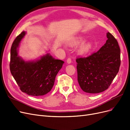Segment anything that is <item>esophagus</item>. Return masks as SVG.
Here are the masks:
<instances>
[{
    "mask_svg": "<svg viewBox=\"0 0 130 130\" xmlns=\"http://www.w3.org/2000/svg\"><path fill=\"white\" fill-rule=\"evenodd\" d=\"M66 61H67V62H68V64H71V62H72V59H71V58H68V59H67Z\"/></svg>",
    "mask_w": 130,
    "mask_h": 130,
    "instance_id": "34e87169",
    "label": "esophagus"
}]
</instances>
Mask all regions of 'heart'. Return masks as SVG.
<instances>
[{
  "label": "heart",
  "instance_id": "1",
  "mask_svg": "<svg viewBox=\"0 0 130 130\" xmlns=\"http://www.w3.org/2000/svg\"><path fill=\"white\" fill-rule=\"evenodd\" d=\"M85 38L83 36H79L75 37L72 40H71L69 43V45L71 46H76L79 45L81 43L84 42ZM93 48V45L90 42L85 43L81 45L78 49V52L80 55H85L89 53Z\"/></svg>",
  "mask_w": 130,
  "mask_h": 130
}]
</instances>
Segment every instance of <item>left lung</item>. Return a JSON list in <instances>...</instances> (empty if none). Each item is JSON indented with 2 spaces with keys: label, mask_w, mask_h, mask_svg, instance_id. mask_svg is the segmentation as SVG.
<instances>
[{
  "label": "left lung",
  "mask_w": 130,
  "mask_h": 130,
  "mask_svg": "<svg viewBox=\"0 0 130 130\" xmlns=\"http://www.w3.org/2000/svg\"><path fill=\"white\" fill-rule=\"evenodd\" d=\"M108 40L97 52L76 58L78 81L85 92L96 94L107 89L121 65V50L117 40L108 32Z\"/></svg>",
  "instance_id": "left-lung-1"
}]
</instances>
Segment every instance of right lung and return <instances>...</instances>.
Here are the masks:
<instances>
[{
    "label": "right lung",
    "mask_w": 130,
    "mask_h": 130,
    "mask_svg": "<svg viewBox=\"0 0 130 130\" xmlns=\"http://www.w3.org/2000/svg\"><path fill=\"white\" fill-rule=\"evenodd\" d=\"M25 34L22 31L12 43L9 69L22 92L34 96H43L52 88L56 76L64 62L54 59L49 54L36 61H24L18 56L17 48Z\"/></svg>",
    "instance_id": "add662e5"
}]
</instances>
